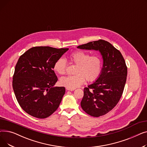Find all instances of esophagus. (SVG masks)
Masks as SVG:
<instances>
[{"instance_id": "esophagus-1", "label": "esophagus", "mask_w": 147, "mask_h": 147, "mask_svg": "<svg viewBox=\"0 0 147 147\" xmlns=\"http://www.w3.org/2000/svg\"><path fill=\"white\" fill-rule=\"evenodd\" d=\"M66 89H67V90H71V91H73V90H74V89H69V88H67Z\"/></svg>"}]
</instances>
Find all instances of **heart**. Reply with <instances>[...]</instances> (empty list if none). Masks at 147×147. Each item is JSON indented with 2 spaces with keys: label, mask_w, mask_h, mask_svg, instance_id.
I'll return each instance as SVG.
<instances>
[{
  "label": "heart",
  "mask_w": 147,
  "mask_h": 147,
  "mask_svg": "<svg viewBox=\"0 0 147 147\" xmlns=\"http://www.w3.org/2000/svg\"><path fill=\"white\" fill-rule=\"evenodd\" d=\"M71 63L77 65L75 75L68 76L61 78L60 84L69 89L80 86L86 80L88 82L95 80L99 76L102 69V61L98 55L90 56L82 51H77L69 55ZM67 68V61L63 58H58L53 64L54 71L59 74H64Z\"/></svg>",
  "instance_id": "obj_1"
}]
</instances>
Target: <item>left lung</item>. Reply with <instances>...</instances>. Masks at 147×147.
Instances as JSON below:
<instances>
[{"mask_svg":"<svg viewBox=\"0 0 147 147\" xmlns=\"http://www.w3.org/2000/svg\"><path fill=\"white\" fill-rule=\"evenodd\" d=\"M78 48L98 51L103 65L95 82L84 89L81 101L82 109L93 117H99L110 111L117 104L126 82L127 69L121 52L104 40L90 42Z\"/></svg>","mask_w":147,"mask_h":147,"instance_id":"8db88e82","label":"left lung"}]
</instances>
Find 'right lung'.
<instances>
[{
	"mask_svg": "<svg viewBox=\"0 0 147 147\" xmlns=\"http://www.w3.org/2000/svg\"><path fill=\"white\" fill-rule=\"evenodd\" d=\"M68 50L36 46L29 49L18 59L12 87L18 102L28 114L45 119L57 110L65 89L54 86L58 78L53 67Z\"/></svg>",
	"mask_w": 147,
	"mask_h": 147,
	"instance_id": "right-lung-1",
	"label": "right lung"
}]
</instances>
